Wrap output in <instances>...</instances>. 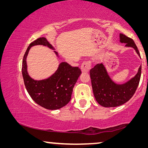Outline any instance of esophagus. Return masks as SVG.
Here are the masks:
<instances>
[{
    "mask_svg": "<svg viewBox=\"0 0 148 148\" xmlns=\"http://www.w3.org/2000/svg\"><path fill=\"white\" fill-rule=\"evenodd\" d=\"M91 68V61H85L81 65V70L82 72L86 73L88 72Z\"/></svg>",
    "mask_w": 148,
    "mask_h": 148,
    "instance_id": "esophagus-1",
    "label": "esophagus"
}]
</instances>
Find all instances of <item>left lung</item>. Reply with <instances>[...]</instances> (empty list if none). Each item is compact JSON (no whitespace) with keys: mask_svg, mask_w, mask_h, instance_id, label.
Returning <instances> with one entry per match:
<instances>
[{"mask_svg":"<svg viewBox=\"0 0 148 148\" xmlns=\"http://www.w3.org/2000/svg\"><path fill=\"white\" fill-rule=\"evenodd\" d=\"M120 42L126 44L125 46L132 47L140 57V52L132 38L120 34ZM142 66L138 73L123 84H117L112 81L108 74L104 65L97 64L90 71L92 91L97 102L102 106L117 107L129 101L133 96L139 85L141 77Z\"/></svg>","mask_w":148,"mask_h":148,"instance_id":"obj_1","label":"left lung"}]
</instances>
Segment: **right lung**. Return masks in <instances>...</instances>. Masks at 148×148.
I'll use <instances>...</instances> for the list:
<instances>
[{"label":"right lung","instance_id":"add662e5","mask_svg":"<svg viewBox=\"0 0 148 148\" xmlns=\"http://www.w3.org/2000/svg\"><path fill=\"white\" fill-rule=\"evenodd\" d=\"M36 45H43L54 49L44 37L36 39L30 44L22 62L21 70L25 86L36 104L47 110L60 109L71 101L73 88L82 71L78 67L72 66L67 62H62L57 71L47 79L38 81L31 78L27 72L26 59L30 48ZM56 53L57 55V52Z\"/></svg>","mask_w":148,"mask_h":148}]
</instances>
